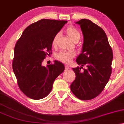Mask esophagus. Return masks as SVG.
Segmentation results:
<instances>
[{
  "instance_id": "obj_1",
  "label": "esophagus",
  "mask_w": 124,
  "mask_h": 124,
  "mask_svg": "<svg viewBox=\"0 0 124 124\" xmlns=\"http://www.w3.org/2000/svg\"><path fill=\"white\" fill-rule=\"evenodd\" d=\"M69 69H70V68H69V66L68 65H65V69L66 70Z\"/></svg>"
}]
</instances>
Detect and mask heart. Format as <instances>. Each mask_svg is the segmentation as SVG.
I'll return each mask as SVG.
<instances>
[{"label": "heart", "instance_id": "b5f03b06", "mask_svg": "<svg viewBox=\"0 0 124 124\" xmlns=\"http://www.w3.org/2000/svg\"><path fill=\"white\" fill-rule=\"evenodd\" d=\"M66 33L68 35L69 38L73 40L74 42L78 41L80 39L81 35L79 30L74 28V26H70L67 28L66 30ZM59 37V33H57L54 36L53 39V44L55 45L58 40ZM75 53L72 51H62L56 55V58L59 60L61 62H64L66 64H69L71 62L73 59L75 57Z\"/></svg>", "mask_w": 124, "mask_h": 124}]
</instances>
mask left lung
<instances>
[{"instance_id": "obj_1", "label": "left lung", "mask_w": 124, "mask_h": 124, "mask_svg": "<svg viewBox=\"0 0 124 124\" xmlns=\"http://www.w3.org/2000/svg\"><path fill=\"white\" fill-rule=\"evenodd\" d=\"M75 23L80 26L84 42L81 53L76 60L81 66L73 68L76 77L70 89L79 99L91 100L98 96L108 83L111 74L113 51L101 28L86 19ZM83 66L86 69L81 72Z\"/></svg>"}]
</instances>
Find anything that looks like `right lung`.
Returning <instances> with one entry per match:
<instances>
[{"label":"right lung","mask_w":124,"mask_h":124,"mask_svg":"<svg viewBox=\"0 0 124 124\" xmlns=\"http://www.w3.org/2000/svg\"><path fill=\"white\" fill-rule=\"evenodd\" d=\"M68 22L41 19L28 26L14 48L13 69L21 91L29 98L39 100L52 90L56 78L64 70V65H42L51 53L53 39Z\"/></svg>","instance_id":"add662e5"}]
</instances>
